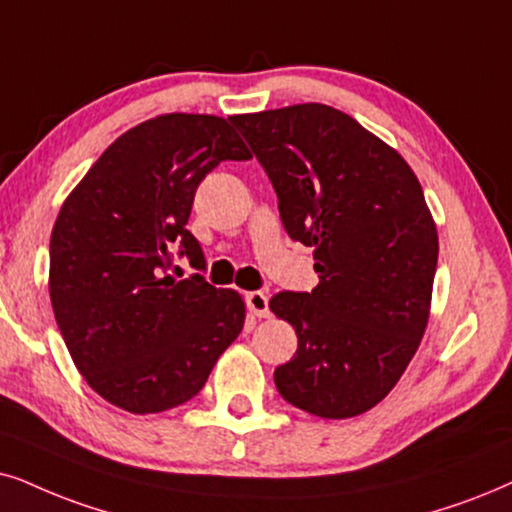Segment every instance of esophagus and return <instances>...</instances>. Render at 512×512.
Masks as SVG:
<instances>
[{"mask_svg":"<svg viewBox=\"0 0 512 512\" xmlns=\"http://www.w3.org/2000/svg\"><path fill=\"white\" fill-rule=\"evenodd\" d=\"M245 304L257 319H267L269 316V297L262 293V290H252V293L245 295Z\"/></svg>","mask_w":512,"mask_h":512,"instance_id":"1","label":"esophagus"}]
</instances>
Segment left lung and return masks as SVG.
I'll use <instances>...</instances> for the list:
<instances>
[{
  "label": "left lung",
  "instance_id": "8db88e82",
  "mask_svg": "<svg viewBox=\"0 0 512 512\" xmlns=\"http://www.w3.org/2000/svg\"><path fill=\"white\" fill-rule=\"evenodd\" d=\"M229 120L319 271L312 293L269 302L297 333L276 390L319 418L366 413L399 383L428 328L439 238L420 181L392 146L323 103Z\"/></svg>",
  "mask_w": 512,
  "mask_h": 512
}]
</instances>
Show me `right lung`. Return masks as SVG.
Listing matches in <instances>:
<instances>
[{
	"label": "right lung",
	"instance_id": "1",
	"mask_svg": "<svg viewBox=\"0 0 512 512\" xmlns=\"http://www.w3.org/2000/svg\"><path fill=\"white\" fill-rule=\"evenodd\" d=\"M252 155L229 120L165 113L127 129L58 212L49 297L73 364L122 411H170L203 390L245 323L243 297L167 274L172 245L203 269L193 196L222 160Z\"/></svg>",
	"mask_w": 512,
	"mask_h": 512
}]
</instances>
